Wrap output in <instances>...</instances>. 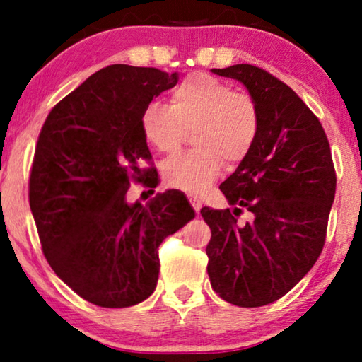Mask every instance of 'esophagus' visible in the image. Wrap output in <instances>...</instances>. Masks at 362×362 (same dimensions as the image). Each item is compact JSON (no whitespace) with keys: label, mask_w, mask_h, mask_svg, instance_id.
<instances>
[{"label":"esophagus","mask_w":362,"mask_h":362,"mask_svg":"<svg viewBox=\"0 0 362 362\" xmlns=\"http://www.w3.org/2000/svg\"><path fill=\"white\" fill-rule=\"evenodd\" d=\"M187 197H189V202H191L192 209H194L197 214H199V211H201V207H202V201L199 199V197H196V196H192V194H189Z\"/></svg>","instance_id":"34e87169"}]
</instances>
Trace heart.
<instances>
[{
    "mask_svg": "<svg viewBox=\"0 0 362 362\" xmlns=\"http://www.w3.org/2000/svg\"><path fill=\"white\" fill-rule=\"evenodd\" d=\"M260 128L255 98L227 82L194 74L171 93L170 107L151 102L141 115L146 141L161 153H175L192 130L194 150L163 165L166 185L199 194L221 175L224 163L237 166L249 156Z\"/></svg>",
    "mask_w": 362,
    "mask_h": 362,
    "instance_id": "heart-1",
    "label": "heart"
}]
</instances>
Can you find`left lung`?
I'll list each match as a JSON object with an SVG mask.
<instances>
[{"mask_svg":"<svg viewBox=\"0 0 362 362\" xmlns=\"http://www.w3.org/2000/svg\"><path fill=\"white\" fill-rule=\"evenodd\" d=\"M255 98L260 128L249 156L219 186L234 209L202 207L211 227L207 275L222 300L242 308L274 303L323 250L336 173L315 113L279 78L250 64L212 69ZM242 209L252 212L244 226Z\"/></svg>","mask_w":362,"mask_h":362,"instance_id":"1","label":"left lung"}]
</instances>
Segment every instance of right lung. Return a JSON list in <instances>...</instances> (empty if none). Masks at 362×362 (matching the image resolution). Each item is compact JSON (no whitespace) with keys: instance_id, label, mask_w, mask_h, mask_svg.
<instances>
[{"instance_id":"right-lung-1","label":"right lung","mask_w":362,"mask_h":362,"mask_svg":"<svg viewBox=\"0 0 362 362\" xmlns=\"http://www.w3.org/2000/svg\"><path fill=\"white\" fill-rule=\"evenodd\" d=\"M180 74L115 64L64 97L39 135L29 206L51 269L83 300L127 308L146 300L160 274L158 247L194 219L185 192L128 202L132 181L153 186L141 115Z\"/></svg>"}]
</instances>
